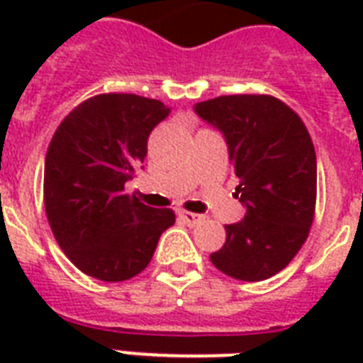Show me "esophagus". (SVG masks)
<instances>
[{
	"label": "esophagus",
	"instance_id": "1",
	"mask_svg": "<svg viewBox=\"0 0 363 363\" xmlns=\"http://www.w3.org/2000/svg\"><path fill=\"white\" fill-rule=\"evenodd\" d=\"M179 218H181L186 225H198L200 221L204 220L202 216H198V213H192V212H179Z\"/></svg>",
	"mask_w": 363,
	"mask_h": 363
}]
</instances>
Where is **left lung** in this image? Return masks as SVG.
Returning a JSON list of instances; mask_svg holds the SVG:
<instances>
[{"instance_id":"8db88e82","label":"left lung","mask_w":363,"mask_h":363,"mask_svg":"<svg viewBox=\"0 0 363 363\" xmlns=\"http://www.w3.org/2000/svg\"><path fill=\"white\" fill-rule=\"evenodd\" d=\"M220 130L239 179L245 218L225 225L228 239L210 255L235 280H267L289 264L309 235L317 198V157L296 112L268 95H228L194 104Z\"/></svg>"}]
</instances>
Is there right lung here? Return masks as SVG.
I'll return each mask as SVG.
<instances>
[{
	"instance_id": "right-lung-1",
	"label": "right lung",
	"mask_w": 363,
	"mask_h": 363,
	"mask_svg": "<svg viewBox=\"0 0 363 363\" xmlns=\"http://www.w3.org/2000/svg\"><path fill=\"white\" fill-rule=\"evenodd\" d=\"M171 108L128 93L87 99L62 120L44 163V206L67 259L103 281L134 278L150 264L173 210L130 196L147 138Z\"/></svg>"
}]
</instances>
